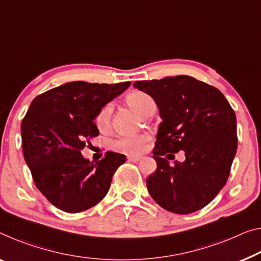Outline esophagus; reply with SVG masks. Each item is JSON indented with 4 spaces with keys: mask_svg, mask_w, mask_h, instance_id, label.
Listing matches in <instances>:
<instances>
[{
    "mask_svg": "<svg viewBox=\"0 0 261 261\" xmlns=\"http://www.w3.org/2000/svg\"><path fill=\"white\" fill-rule=\"evenodd\" d=\"M141 155H130V157H127V161L132 163H137L141 161Z\"/></svg>",
    "mask_w": 261,
    "mask_h": 261,
    "instance_id": "34e87169",
    "label": "esophagus"
}]
</instances>
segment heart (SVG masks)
Masks as SVG:
<instances>
[{"label": "heart", "instance_id": "b5f03b06", "mask_svg": "<svg viewBox=\"0 0 261 261\" xmlns=\"http://www.w3.org/2000/svg\"><path fill=\"white\" fill-rule=\"evenodd\" d=\"M126 102L141 115H144L149 109L155 106L152 97L141 90H134L127 93ZM111 103H108L106 106H103L99 109V111L97 112L95 123L99 130H104L109 126V123H110L111 118ZM149 139V135L122 136V137H118L111 143V147L120 153L139 154L143 152L144 149H145V145Z\"/></svg>", "mask_w": 261, "mask_h": 261}]
</instances>
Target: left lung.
I'll return each mask as SVG.
<instances>
[{"label": "left lung", "instance_id": "1", "mask_svg": "<svg viewBox=\"0 0 261 261\" xmlns=\"http://www.w3.org/2000/svg\"><path fill=\"white\" fill-rule=\"evenodd\" d=\"M134 87L152 97L163 119L153 149L157 170L146 179L149 193L178 215L203 208L226 184L237 152L230 103L217 88L185 75L137 81ZM178 150L187 159L170 166L164 155Z\"/></svg>", "mask_w": 261, "mask_h": 261}]
</instances>
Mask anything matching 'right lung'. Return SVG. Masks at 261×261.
Wrapping results in <instances>:
<instances>
[{"mask_svg":"<svg viewBox=\"0 0 261 261\" xmlns=\"http://www.w3.org/2000/svg\"><path fill=\"white\" fill-rule=\"evenodd\" d=\"M130 84L69 82L31 102L21 124L23 155L36 188L57 208L82 212L106 197L126 157L108 151L93 163L81 150L88 138L99 135L93 123L99 109Z\"/></svg>","mask_w":261,"mask_h":261,"instance_id":"right-lung-1","label":"right lung"}]
</instances>
